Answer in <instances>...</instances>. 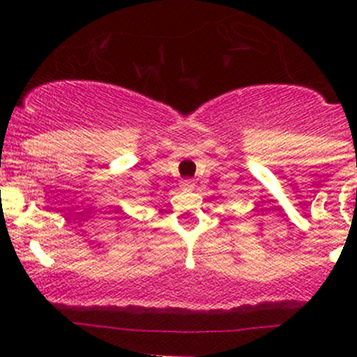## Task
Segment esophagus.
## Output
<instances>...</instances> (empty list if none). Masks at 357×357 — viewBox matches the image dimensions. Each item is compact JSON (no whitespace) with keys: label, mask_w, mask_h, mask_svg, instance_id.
<instances>
[{"label":"esophagus","mask_w":357,"mask_h":357,"mask_svg":"<svg viewBox=\"0 0 357 357\" xmlns=\"http://www.w3.org/2000/svg\"><path fill=\"white\" fill-rule=\"evenodd\" d=\"M181 190H193V186H195V183L192 181V179H183L181 181Z\"/></svg>","instance_id":"esophagus-1"}]
</instances>
